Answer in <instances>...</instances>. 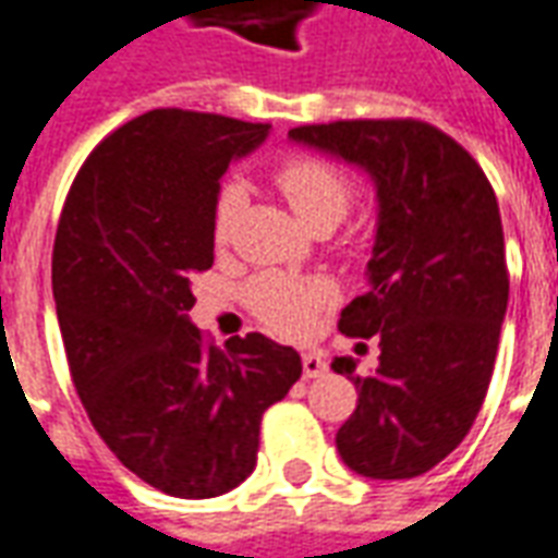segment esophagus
I'll list each match as a JSON object with an SVG mask.
<instances>
[{
  "instance_id": "34e87169",
  "label": "esophagus",
  "mask_w": 558,
  "mask_h": 558,
  "mask_svg": "<svg viewBox=\"0 0 558 558\" xmlns=\"http://www.w3.org/2000/svg\"><path fill=\"white\" fill-rule=\"evenodd\" d=\"M302 371L307 379H314V376H323L328 371V364L323 362V355H316V352H304L302 355Z\"/></svg>"
}]
</instances>
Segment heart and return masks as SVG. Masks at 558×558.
I'll return each instance as SVG.
<instances>
[{
  "mask_svg": "<svg viewBox=\"0 0 558 558\" xmlns=\"http://www.w3.org/2000/svg\"><path fill=\"white\" fill-rule=\"evenodd\" d=\"M275 184L290 203L304 227L340 223L355 203V184L338 163L319 155H292L275 170ZM242 208V187L227 182L218 191L211 211V239L227 247ZM247 304L259 323L283 338H302L311 331L316 316L335 302V287L323 278H287V275H259L247 283Z\"/></svg>",
  "mask_w": 558,
  "mask_h": 558,
  "instance_id": "b5f03b06",
  "label": "heart"
}]
</instances>
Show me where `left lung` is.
I'll return each mask as SVG.
<instances>
[{"mask_svg":"<svg viewBox=\"0 0 558 558\" xmlns=\"http://www.w3.org/2000/svg\"><path fill=\"white\" fill-rule=\"evenodd\" d=\"M290 137L364 167L379 196L371 290L338 328L376 335L383 352L374 376L331 362L359 388L338 451L367 478L424 475L463 442L490 386L508 307L496 194L478 160L421 119H340Z\"/></svg>","mask_w":558,"mask_h":558,"instance_id":"8db88e82","label":"left lung"}]
</instances>
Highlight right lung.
Listing matches in <instances>:
<instances>
[{
	"instance_id": "add662e5",
	"label": "right lung",
	"mask_w": 558,
	"mask_h": 558,
	"mask_svg": "<svg viewBox=\"0 0 558 558\" xmlns=\"http://www.w3.org/2000/svg\"><path fill=\"white\" fill-rule=\"evenodd\" d=\"M263 122L151 110L83 160L53 242L68 371L92 427L155 490L211 499L256 466L259 421L302 359L259 331L218 350L191 326V278L215 263L220 175Z\"/></svg>"
}]
</instances>
